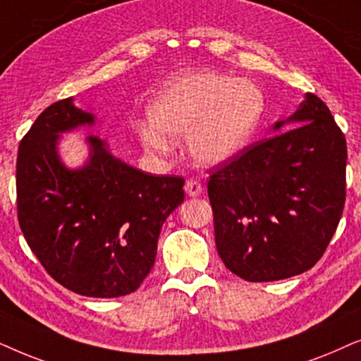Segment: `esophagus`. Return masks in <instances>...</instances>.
<instances>
[{
	"instance_id": "obj_1",
	"label": "esophagus",
	"mask_w": 361,
	"mask_h": 361,
	"mask_svg": "<svg viewBox=\"0 0 361 361\" xmlns=\"http://www.w3.org/2000/svg\"><path fill=\"white\" fill-rule=\"evenodd\" d=\"M185 191L188 196H200L203 193V186H201L198 180H193V178H191V180L185 183Z\"/></svg>"
}]
</instances>
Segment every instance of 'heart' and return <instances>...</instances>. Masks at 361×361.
Returning a JSON list of instances; mask_svg holds the SVG:
<instances>
[{
    "instance_id": "heart-1",
    "label": "heart",
    "mask_w": 361,
    "mask_h": 361,
    "mask_svg": "<svg viewBox=\"0 0 361 361\" xmlns=\"http://www.w3.org/2000/svg\"><path fill=\"white\" fill-rule=\"evenodd\" d=\"M264 97L247 80L221 74L175 77L148 105L150 127L142 142L153 152L170 150V140L190 137V152L203 165H223L239 155L256 132Z\"/></svg>"
}]
</instances>
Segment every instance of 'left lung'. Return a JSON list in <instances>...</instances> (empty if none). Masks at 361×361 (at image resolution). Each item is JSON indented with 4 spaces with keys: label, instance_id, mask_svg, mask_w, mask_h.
<instances>
[{
    "label": "left lung",
    "instance_id": "left-lung-1",
    "mask_svg": "<svg viewBox=\"0 0 361 361\" xmlns=\"http://www.w3.org/2000/svg\"><path fill=\"white\" fill-rule=\"evenodd\" d=\"M287 128L216 166L208 181L216 249L249 282L314 267L342 218L347 142L324 100L307 94Z\"/></svg>",
    "mask_w": 361,
    "mask_h": 361
}]
</instances>
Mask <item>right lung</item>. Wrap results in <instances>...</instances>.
Returning <instances> with one entry per match:
<instances>
[{
	"mask_svg": "<svg viewBox=\"0 0 361 361\" xmlns=\"http://www.w3.org/2000/svg\"><path fill=\"white\" fill-rule=\"evenodd\" d=\"M92 123L94 115L72 99L36 118L18 150V221L54 281L112 299L135 292L150 274L161 226L185 200V180L137 170L97 137H87L89 161L69 170L57 153L59 135Z\"/></svg>",
	"mask_w": 361,
	"mask_h": 361,
	"instance_id": "right-lung-1",
	"label": "right lung"
}]
</instances>
